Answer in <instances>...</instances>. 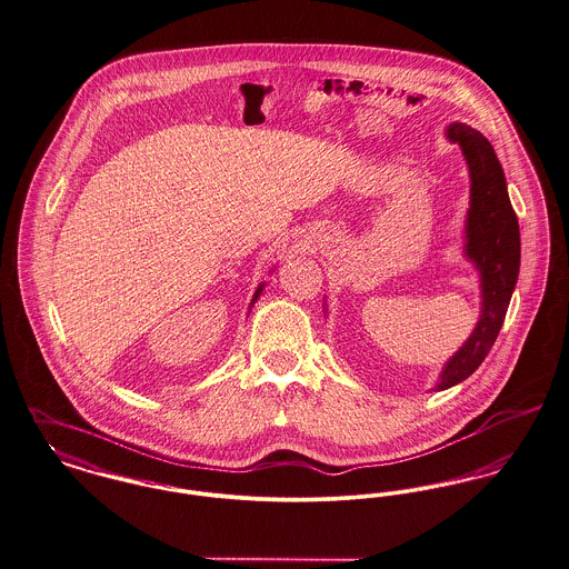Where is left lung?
Segmentation results:
<instances>
[{"mask_svg": "<svg viewBox=\"0 0 569 569\" xmlns=\"http://www.w3.org/2000/svg\"><path fill=\"white\" fill-rule=\"evenodd\" d=\"M447 137L460 143L470 169L467 256L481 272L483 309L467 343L442 369L436 391L462 382L488 357L501 331L520 268L518 217L492 143L460 122L447 129Z\"/></svg>", "mask_w": 569, "mask_h": 569, "instance_id": "1", "label": "left lung"}]
</instances>
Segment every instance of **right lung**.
I'll list each match as a JSON object with an SVG mask.
<instances>
[{
    "instance_id": "1",
    "label": "right lung",
    "mask_w": 569,
    "mask_h": 569,
    "mask_svg": "<svg viewBox=\"0 0 569 569\" xmlns=\"http://www.w3.org/2000/svg\"><path fill=\"white\" fill-rule=\"evenodd\" d=\"M260 292H262V288H258V292H256V297H253V301L260 297Z\"/></svg>"
}]
</instances>
